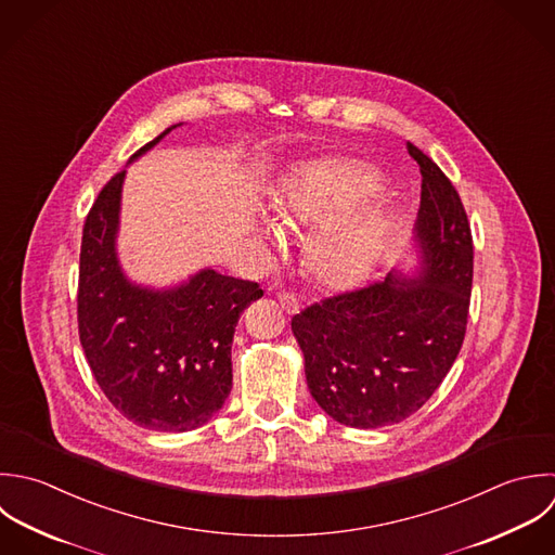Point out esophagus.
I'll return each instance as SVG.
<instances>
[{"mask_svg": "<svg viewBox=\"0 0 555 555\" xmlns=\"http://www.w3.org/2000/svg\"><path fill=\"white\" fill-rule=\"evenodd\" d=\"M276 298H279L281 307H283L287 313H296V311L300 309V298H298L296 294H292V292H279Z\"/></svg>", "mask_w": 555, "mask_h": 555, "instance_id": "34e87169", "label": "esophagus"}]
</instances>
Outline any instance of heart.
<instances>
[{
    "mask_svg": "<svg viewBox=\"0 0 555 555\" xmlns=\"http://www.w3.org/2000/svg\"><path fill=\"white\" fill-rule=\"evenodd\" d=\"M383 190L380 177L361 164L324 162L298 170L283 185L274 209L283 224H328L346 209L361 205ZM387 220L376 209H365L339 224L324 229L309 253L313 274L328 285H346L363 276L378 259L387 240ZM263 233L279 242L272 224Z\"/></svg>",
    "mask_w": 555,
    "mask_h": 555,
    "instance_id": "1",
    "label": "heart"
}]
</instances>
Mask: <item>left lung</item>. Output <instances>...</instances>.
<instances>
[{
  "label": "left lung",
  "instance_id": "left-lung-1",
  "mask_svg": "<svg viewBox=\"0 0 555 555\" xmlns=\"http://www.w3.org/2000/svg\"><path fill=\"white\" fill-rule=\"evenodd\" d=\"M422 203L415 222L420 270L337 294L292 318L307 385L326 415L350 428L400 424L452 370L467 331L474 240L463 201L415 144Z\"/></svg>",
  "mask_w": 555,
  "mask_h": 555
}]
</instances>
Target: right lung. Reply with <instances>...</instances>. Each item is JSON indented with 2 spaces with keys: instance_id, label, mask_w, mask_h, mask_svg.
<instances>
[{
  "instance_id": "right-lung-1",
  "label": "right lung",
  "mask_w": 555,
  "mask_h": 555,
  "mask_svg": "<svg viewBox=\"0 0 555 555\" xmlns=\"http://www.w3.org/2000/svg\"><path fill=\"white\" fill-rule=\"evenodd\" d=\"M122 181L125 170L103 185L86 216L79 341L94 380L122 417L146 430L188 433L207 424L229 398L233 333L242 311L263 289L209 268L168 289L131 283L116 255Z\"/></svg>"
}]
</instances>
